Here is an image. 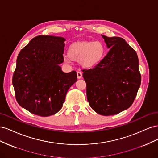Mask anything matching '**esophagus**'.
<instances>
[{"instance_id": "obj_1", "label": "esophagus", "mask_w": 158, "mask_h": 158, "mask_svg": "<svg viewBox=\"0 0 158 158\" xmlns=\"http://www.w3.org/2000/svg\"><path fill=\"white\" fill-rule=\"evenodd\" d=\"M82 73L80 71H78L77 72V78L78 79H80L81 78H82Z\"/></svg>"}]
</instances>
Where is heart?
Wrapping results in <instances>:
<instances>
[{
  "label": "heart",
  "instance_id": "obj_1",
  "mask_svg": "<svg viewBox=\"0 0 158 158\" xmlns=\"http://www.w3.org/2000/svg\"><path fill=\"white\" fill-rule=\"evenodd\" d=\"M105 55L106 47L101 41H78L69 47V56H64V60L79 62L83 68L91 69L101 63Z\"/></svg>",
  "mask_w": 158,
  "mask_h": 158
}]
</instances>
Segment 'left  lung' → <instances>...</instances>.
Masks as SVG:
<instances>
[{
    "mask_svg": "<svg viewBox=\"0 0 158 158\" xmlns=\"http://www.w3.org/2000/svg\"><path fill=\"white\" fill-rule=\"evenodd\" d=\"M102 37L110 50L94 68L83 69L90 107L104 116L131 106L141 83L136 51L119 37Z\"/></svg>",
    "mask_w": 158,
    "mask_h": 158,
    "instance_id": "obj_1",
    "label": "left lung"
}]
</instances>
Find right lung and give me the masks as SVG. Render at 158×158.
I'll use <instances>...</instances> for the list:
<instances>
[{
    "instance_id": "right-lung-1",
    "label": "right lung",
    "mask_w": 158,
    "mask_h": 158,
    "mask_svg": "<svg viewBox=\"0 0 158 158\" xmlns=\"http://www.w3.org/2000/svg\"><path fill=\"white\" fill-rule=\"evenodd\" d=\"M64 38L38 35L20 51L12 77L16 101L41 117L59 112L71 85L77 81L75 71L63 73Z\"/></svg>"
}]
</instances>
